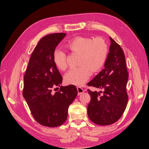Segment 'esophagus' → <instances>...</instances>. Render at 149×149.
<instances>
[{"instance_id": "34e87169", "label": "esophagus", "mask_w": 149, "mask_h": 149, "mask_svg": "<svg viewBox=\"0 0 149 149\" xmlns=\"http://www.w3.org/2000/svg\"><path fill=\"white\" fill-rule=\"evenodd\" d=\"M77 91H78V95H80L84 92V90L81 87H77Z\"/></svg>"}]
</instances>
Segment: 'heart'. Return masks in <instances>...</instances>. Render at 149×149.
Segmentation results:
<instances>
[{
  "mask_svg": "<svg viewBox=\"0 0 149 149\" xmlns=\"http://www.w3.org/2000/svg\"><path fill=\"white\" fill-rule=\"evenodd\" d=\"M65 47L70 51L79 54L78 68L70 69L65 75L67 84L81 85L87 81L92 71L96 72L102 69L106 62L108 47L101 38L93 39L87 36H77L69 41ZM53 61L57 68L65 70L68 68L66 56L64 51L56 50Z\"/></svg>",
  "mask_w": 149,
  "mask_h": 149,
  "instance_id": "b5f03b06",
  "label": "heart"
}]
</instances>
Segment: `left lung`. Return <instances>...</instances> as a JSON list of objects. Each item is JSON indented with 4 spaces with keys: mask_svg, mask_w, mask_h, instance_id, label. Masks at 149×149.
<instances>
[{
    "mask_svg": "<svg viewBox=\"0 0 149 149\" xmlns=\"http://www.w3.org/2000/svg\"><path fill=\"white\" fill-rule=\"evenodd\" d=\"M109 47L104 69L87 84L88 86L101 89L92 92L87 108L90 119L101 126L116 123L125 111L128 95L126 90L129 74L124 52L118 43L110 38Z\"/></svg>",
    "mask_w": 149,
    "mask_h": 149,
    "instance_id": "8db88e82",
    "label": "left lung"
}]
</instances>
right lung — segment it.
I'll list each match as a JSON object with an SVG mask.
<instances>
[{"label":"right lung","instance_id":"right-lung-1","mask_svg":"<svg viewBox=\"0 0 149 149\" xmlns=\"http://www.w3.org/2000/svg\"><path fill=\"white\" fill-rule=\"evenodd\" d=\"M65 35L57 33L42 38L24 75L23 97L36 121L46 127L59 126L66 121L69 105L78 93L75 85L61 86L62 77L53 61L56 47ZM56 86L60 88L54 93Z\"/></svg>","mask_w":149,"mask_h":149}]
</instances>
